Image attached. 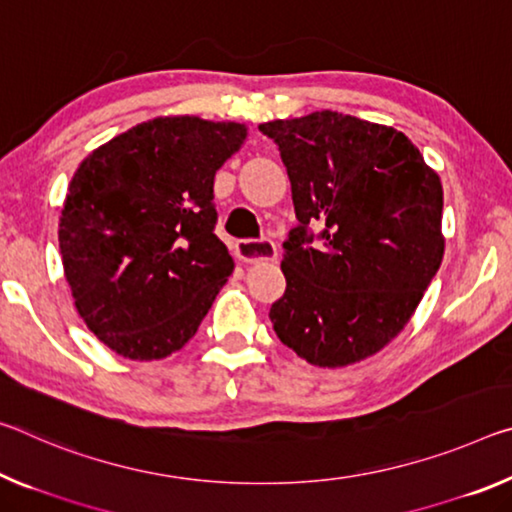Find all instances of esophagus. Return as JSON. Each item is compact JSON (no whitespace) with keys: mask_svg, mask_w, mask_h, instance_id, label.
<instances>
[{"mask_svg":"<svg viewBox=\"0 0 512 512\" xmlns=\"http://www.w3.org/2000/svg\"><path fill=\"white\" fill-rule=\"evenodd\" d=\"M237 253L246 262H259V259H275L278 257V248L269 237L262 239H243L237 243Z\"/></svg>","mask_w":512,"mask_h":512,"instance_id":"34e87169","label":"esophagus"}]
</instances>
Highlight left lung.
<instances>
[{"label": "left lung", "instance_id": "left-lung-1", "mask_svg": "<svg viewBox=\"0 0 512 512\" xmlns=\"http://www.w3.org/2000/svg\"><path fill=\"white\" fill-rule=\"evenodd\" d=\"M259 132L278 145L298 218L282 243L275 335L316 367L369 358L403 330L442 264L440 177L403 132L337 111Z\"/></svg>", "mask_w": 512, "mask_h": 512}]
</instances>
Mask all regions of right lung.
Instances as JSON below:
<instances>
[{"label":"right lung","mask_w":512,"mask_h":512,"mask_svg":"<svg viewBox=\"0 0 512 512\" xmlns=\"http://www.w3.org/2000/svg\"><path fill=\"white\" fill-rule=\"evenodd\" d=\"M243 139L239 123L154 118L81 161L61 209L63 271L111 351L161 360L196 335L234 269L214 234V175Z\"/></svg>","instance_id":"add662e5"}]
</instances>
